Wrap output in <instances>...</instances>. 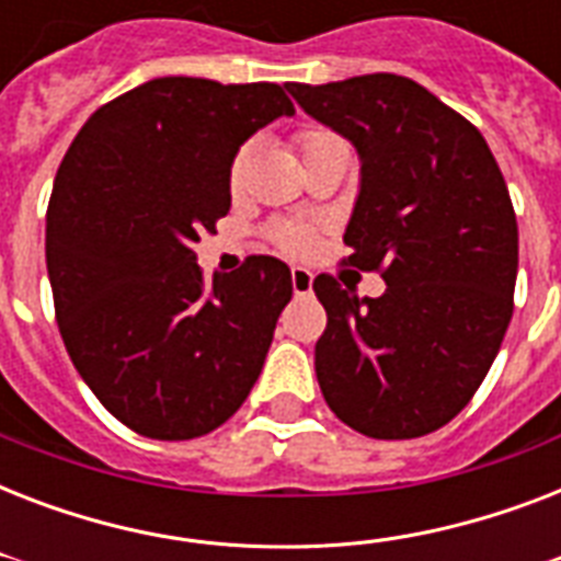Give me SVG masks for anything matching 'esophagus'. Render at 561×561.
Returning a JSON list of instances; mask_svg holds the SVG:
<instances>
[{
    "label": "esophagus",
    "instance_id": "1",
    "mask_svg": "<svg viewBox=\"0 0 561 561\" xmlns=\"http://www.w3.org/2000/svg\"><path fill=\"white\" fill-rule=\"evenodd\" d=\"M290 285H294V294L302 297V294H311V288H314V276L306 267H290Z\"/></svg>",
    "mask_w": 561,
    "mask_h": 561
}]
</instances>
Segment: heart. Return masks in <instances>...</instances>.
Returning a JSON list of instances; mask_svg holds the SVG:
<instances>
[{
    "label": "heart",
    "instance_id": "obj_1",
    "mask_svg": "<svg viewBox=\"0 0 561 561\" xmlns=\"http://www.w3.org/2000/svg\"><path fill=\"white\" fill-rule=\"evenodd\" d=\"M325 130H306V134H299V151H308L311 145L323 142ZM247 157H250V145H244L241 151L236 153V160L229 165V186L238 188L241 186V178H244L247 169ZM273 236L279 241L288 253H306L308 247L314 244V229L308 227V224H279V227L273 229Z\"/></svg>",
    "mask_w": 561,
    "mask_h": 561
}]
</instances>
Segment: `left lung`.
<instances>
[{
	"instance_id": "1",
	"label": "left lung",
	"mask_w": 561,
	"mask_h": 561,
	"mask_svg": "<svg viewBox=\"0 0 561 561\" xmlns=\"http://www.w3.org/2000/svg\"><path fill=\"white\" fill-rule=\"evenodd\" d=\"M285 87L355 145L346 264L387 282L358 299L314 279L329 314L314 350L325 404L373 439L431 434L478 392L513 317L518 224L504 174L478 127L410 78Z\"/></svg>"
}]
</instances>
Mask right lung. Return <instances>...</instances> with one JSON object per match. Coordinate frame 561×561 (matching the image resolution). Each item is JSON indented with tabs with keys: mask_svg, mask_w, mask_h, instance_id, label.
Listing matches in <instances>:
<instances>
[{
	"mask_svg": "<svg viewBox=\"0 0 561 561\" xmlns=\"http://www.w3.org/2000/svg\"><path fill=\"white\" fill-rule=\"evenodd\" d=\"M279 83L153 78L95 110L57 169L46 267L66 352L104 408L151 439L224 425L253 390L290 302L288 264L203 276L194 244L232 203L229 165Z\"/></svg>",
	"mask_w": 561,
	"mask_h": 561,
	"instance_id": "1",
	"label": "right lung"
}]
</instances>
